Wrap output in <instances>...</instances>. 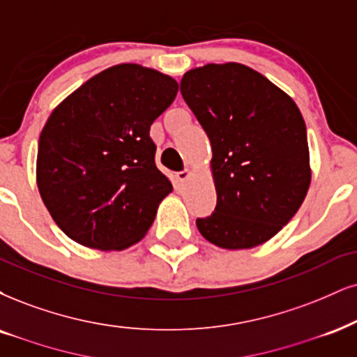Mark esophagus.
Wrapping results in <instances>:
<instances>
[{
	"mask_svg": "<svg viewBox=\"0 0 357 357\" xmlns=\"http://www.w3.org/2000/svg\"><path fill=\"white\" fill-rule=\"evenodd\" d=\"M190 175H192V172H190V170H182V172H177V174H175V180H177L178 185H183V183H185L187 180L190 178Z\"/></svg>",
	"mask_w": 357,
	"mask_h": 357,
	"instance_id": "esophagus-1",
	"label": "esophagus"
}]
</instances>
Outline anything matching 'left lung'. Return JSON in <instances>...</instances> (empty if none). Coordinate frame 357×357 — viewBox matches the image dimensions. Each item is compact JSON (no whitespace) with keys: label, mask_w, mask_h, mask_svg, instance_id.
<instances>
[{"label":"left lung","mask_w":357,"mask_h":357,"mask_svg":"<svg viewBox=\"0 0 357 357\" xmlns=\"http://www.w3.org/2000/svg\"><path fill=\"white\" fill-rule=\"evenodd\" d=\"M212 144L215 212L197 218L223 250L263 245L294 217L311 183L305 119L270 79L240 63L205 64L180 81Z\"/></svg>","instance_id":"left-lung-1"}]
</instances>
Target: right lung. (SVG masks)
Listing matches in <instances>:
<instances>
[{
  "mask_svg": "<svg viewBox=\"0 0 357 357\" xmlns=\"http://www.w3.org/2000/svg\"><path fill=\"white\" fill-rule=\"evenodd\" d=\"M174 77L140 64L104 69L59 102L39 135L36 183L56 225L87 248L121 252L145 236L172 182L151 126Z\"/></svg>",
  "mask_w": 357,
  "mask_h": 357,
  "instance_id": "add662e5",
  "label": "right lung"
}]
</instances>
